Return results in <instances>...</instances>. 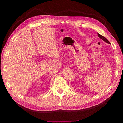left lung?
<instances>
[{
  "label": "left lung",
  "instance_id": "8db88e82",
  "mask_svg": "<svg viewBox=\"0 0 123 123\" xmlns=\"http://www.w3.org/2000/svg\"><path fill=\"white\" fill-rule=\"evenodd\" d=\"M98 36L99 38H100V39H102L105 42H106V43H108V44H111V43H110V42L109 41H108V40H107L106 38H105L104 37H103V36L101 35L100 34H99V33H98Z\"/></svg>",
  "mask_w": 123,
  "mask_h": 123
}]
</instances>
